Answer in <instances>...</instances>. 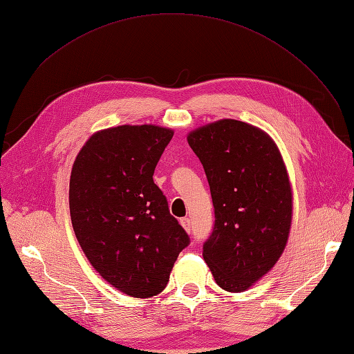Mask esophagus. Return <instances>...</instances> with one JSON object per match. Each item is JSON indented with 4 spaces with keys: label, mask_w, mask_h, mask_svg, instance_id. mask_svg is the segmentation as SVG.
<instances>
[{
    "label": "esophagus",
    "mask_w": 354,
    "mask_h": 354,
    "mask_svg": "<svg viewBox=\"0 0 354 354\" xmlns=\"http://www.w3.org/2000/svg\"><path fill=\"white\" fill-rule=\"evenodd\" d=\"M180 224L183 226V229L189 233L190 232V218L185 217V218H180Z\"/></svg>",
    "instance_id": "esophagus-1"
}]
</instances>
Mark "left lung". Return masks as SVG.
I'll return each instance as SVG.
<instances>
[{
  "mask_svg": "<svg viewBox=\"0 0 354 354\" xmlns=\"http://www.w3.org/2000/svg\"><path fill=\"white\" fill-rule=\"evenodd\" d=\"M205 169L216 224L203 243L214 281L243 292L281 259L292 223V189L273 138L236 120H220L187 134Z\"/></svg>",
  "mask_w": 354,
  "mask_h": 354,
  "instance_id": "8db88e82",
  "label": "left lung"
}]
</instances>
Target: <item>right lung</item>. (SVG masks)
Returning <instances> with one entry per match:
<instances>
[{
	"mask_svg": "<svg viewBox=\"0 0 354 354\" xmlns=\"http://www.w3.org/2000/svg\"><path fill=\"white\" fill-rule=\"evenodd\" d=\"M171 128L120 125L95 131L75 158L71 220L103 279L134 298L162 292L189 236L153 183Z\"/></svg>",
	"mask_w": 354,
	"mask_h": 354,
	"instance_id": "add662e5",
	"label": "right lung"
}]
</instances>
